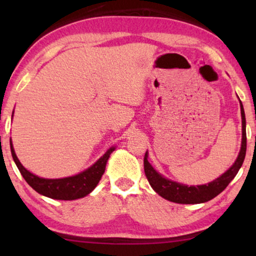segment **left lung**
Returning <instances> with one entry per match:
<instances>
[{"instance_id": "1", "label": "left lung", "mask_w": 256, "mask_h": 256, "mask_svg": "<svg viewBox=\"0 0 256 256\" xmlns=\"http://www.w3.org/2000/svg\"><path fill=\"white\" fill-rule=\"evenodd\" d=\"M241 110V120H242V141H241V149L238 158L232 166L226 172L216 178L211 183L204 185H197V186H188V185L177 183V182L170 180L163 177L162 174L152 166L148 162V152H146L143 164H144V172L152 188L166 200L178 202V204H200L206 202L216 197L220 192L225 190L230 180L236 176L238 171L242 166L244 156H246L247 148V138H246V118H244V110L242 102L240 101Z\"/></svg>"}]
</instances>
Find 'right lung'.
I'll return each instance as SVG.
<instances>
[{
    "instance_id": "add662e5",
    "label": "right lung",
    "mask_w": 256,
    "mask_h": 256,
    "mask_svg": "<svg viewBox=\"0 0 256 256\" xmlns=\"http://www.w3.org/2000/svg\"><path fill=\"white\" fill-rule=\"evenodd\" d=\"M10 149H12V158L15 160L20 174L34 191L45 196V197L58 199V200H73V199L85 197L96 188L101 177H102L104 169H106L107 160L115 148L112 146V148L108 149L102 157H100L92 166H90L88 169L82 171V172L72 177L58 178V180L42 178L28 171L20 164V160L17 158L12 140H10Z\"/></svg>"
}]
</instances>
